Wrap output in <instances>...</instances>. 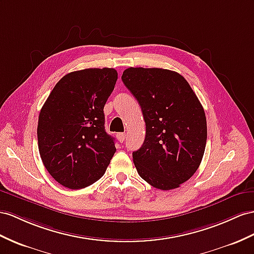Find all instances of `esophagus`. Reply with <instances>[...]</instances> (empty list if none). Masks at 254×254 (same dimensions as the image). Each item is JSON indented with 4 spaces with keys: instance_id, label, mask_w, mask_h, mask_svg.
Instances as JSON below:
<instances>
[{
    "instance_id": "34e87169",
    "label": "esophagus",
    "mask_w": 254,
    "mask_h": 254,
    "mask_svg": "<svg viewBox=\"0 0 254 254\" xmlns=\"http://www.w3.org/2000/svg\"><path fill=\"white\" fill-rule=\"evenodd\" d=\"M117 139H118L120 142H123L126 139V133H118L117 134Z\"/></svg>"
}]
</instances>
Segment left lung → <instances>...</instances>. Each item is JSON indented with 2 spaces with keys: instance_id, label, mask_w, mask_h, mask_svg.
I'll return each instance as SVG.
<instances>
[{
  "instance_id": "left-lung-1",
  "label": "left lung",
  "mask_w": 254,
  "mask_h": 254,
  "mask_svg": "<svg viewBox=\"0 0 254 254\" xmlns=\"http://www.w3.org/2000/svg\"><path fill=\"white\" fill-rule=\"evenodd\" d=\"M121 79L137 100L146 122L144 144L133 152L139 176L160 190L190 179L203 159L207 123L196 94L180 74L129 67Z\"/></svg>"
}]
</instances>
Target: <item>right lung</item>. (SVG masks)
I'll return each instance as SVG.
<instances>
[{
    "label": "right lung",
    "mask_w": 254,
    "mask_h": 254,
    "mask_svg": "<svg viewBox=\"0 0 254 254\" xmlns=\"http://www.w3.org/2000/svg\"><path fill=\"white\" fill-rule=\"evenodd\" d=\"M117 79L115 68L71 71L42 107L38 150L48 173L63 187L82 189L105 174L116 147L104 127V106Z\"/></svg>",
    "instance_id": "1"
}]
</instances>
